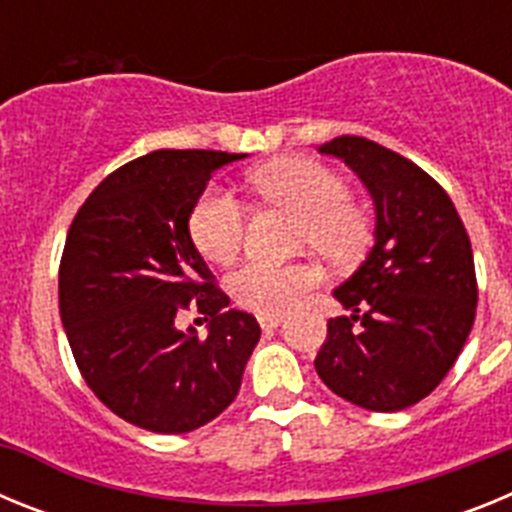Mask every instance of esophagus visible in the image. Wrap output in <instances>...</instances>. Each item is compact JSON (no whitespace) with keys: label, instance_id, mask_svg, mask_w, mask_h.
I'll return each mask as SVG.
<instances>
[{"label":"esophagus","instance_id":"obj_1","mask_svg":"<svg viewBox=\"0 0 512 512\" xmlns=\"http://www.w3.org/2000/svg\"><path fill=\"white\" fill-rule=\"evenodd\" d=\"M259 325L264 330H277L282 325V315H259Z\"/></svg>","mask_w":512,"mask_h":512}]
</instances>
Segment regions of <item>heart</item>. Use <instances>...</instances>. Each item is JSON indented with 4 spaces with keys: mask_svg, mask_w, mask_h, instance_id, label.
I'll use <instances>...</instances> for the list:
<instances>
[{
    "mask_svg": "<svg viewBox=\"0 0 512 512\" xmlns=\"http://www.w3.org/2000/svg\"><path fill=\"white\" fill-rule=\"evenodd\" d=\"M253 189L297 215V241L330 261L354 259L366 243V217L348 202V187L336 171L312 158H279L251 176ZM246 207L228 189H207L192 215L189 235L207 261L228 264L241 251ZM312 284L305 264L251 259L230 274L235 302L261 315L284 312Z\"/></svg>",
    "mask_w": 512,
    "mask_h": 512,
    "instance_id": "1",
    "label": "heart"
}]
</instances>
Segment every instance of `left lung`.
Wrapping results in <instances>:
<instances>
[{
    "label": "left lung",
    "instance_id": "left-lung-1",
    "mask_svg": "<svg viewBox=\"0 0 512 512\" xmlns=\"http://www.w3.org/2000/svg\"><path fill=\"white\" fill-rule=\"evenodd\" d=\"M341 158L374 202V246L333 289L351 315L328 320L315 372L330 392L397 413L436 390L467 343L477 310L472 243L441 184L359 135L318 148Z\"/></svg>",
    "mask_w": 512,
    "mask_h": 512
}]
</instances>
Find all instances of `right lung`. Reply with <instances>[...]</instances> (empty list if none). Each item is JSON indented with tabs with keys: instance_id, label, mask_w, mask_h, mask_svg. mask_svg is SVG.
<instances>
[{
	"instance_id": "right-lung-1",
	"label": "right lung",
	"mask_w": 512,
	"mask_h": 512,
	"mask_svg": "<svg viewBox=\"0 0 512 512\" xmlns=\"http://www.w3.org/2000/svg\"><path fill=\"white\" fill-rule=\"evenodd\" d=\"M246 153L153 151L110 174L71 223L58 274L61 323L94 395L153 433H189L241 390L261 338L253 315L228 310L189 235V215L217 169ZM211 320L200 339L175 320Z\"/></svg>"
}]
</instances>
